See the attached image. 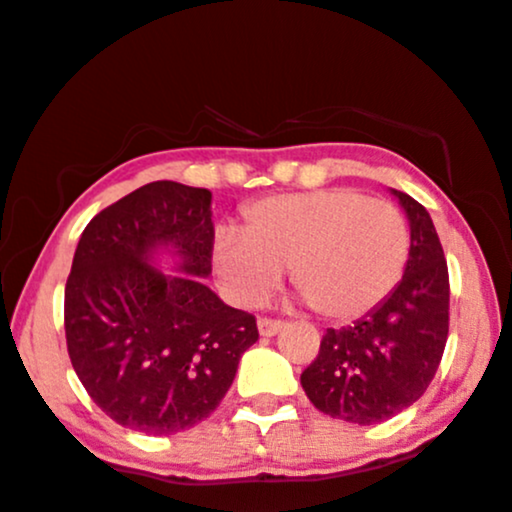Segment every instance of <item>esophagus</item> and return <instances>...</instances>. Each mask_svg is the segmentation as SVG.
Here are the masks:
<instances>
[{"label": "esophagus", "instance_id": "obj_1", "mask_svg": "<svg viewBox=\"0 0 512 512\" xmlns=\"http://www.w3.org/2000/svg\"><path fill=\"white\" fill-rule=\"evenodd\" d=\"M284 322L281 320H272V317H260L257 320V330H260L262 337H274V334L281 332Z\"/></svg>", "mask_w": 512, "mask_h": 512}]
</instances>
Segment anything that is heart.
Wrapping results in <instances>:
<instances>
[{
  "label": "heart",
  "mask_w": 512,
  "mask_h": 512,
  "mask_svg": "<svg viewBox=\"0 0 512 512\" xmlns=\"http://www.w3.org/2000/svg\"><path fill=\"white\" fill-rule=\"evenodd\" d=\"M409 248V223L395 204L327 187L260 199L245 209V228H216L211 269L233 303L255 305L291 264L293 284L317 313L356 320L397 289Z\"/></svg>",
  "instance_id": "1"
}]
</instances>
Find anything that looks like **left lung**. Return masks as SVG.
<instances>
[{
	"instance_id": "1",
	"label": "left lung",
	"mask_w": 512,
	"mask_h": 512,
	"mask_svg": "<svg viewBox=\"0 0 512 512\" xmlns=\"http://www.w3.org/2000/svg\"><path fill=\"white\" fill-rule=\"evenodd\" d=\"M409 219V262L397 289L354 325L327 330L301 373L315 409L370 426L392 419L431 385L448 342V262L431 214L392 190Z\"/></svg>"
}]
</instances>
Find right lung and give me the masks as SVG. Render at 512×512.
<instances>
[{
    "mask_svg": "<svg viewBox=\"0 0 512 512\" xmlns=\"http://www.w3.org/2000/svg\"><path fill=\"white\" fill-rule=\"evenodd\" d=\"M211 192L156 180L96 214L64 289V332L81 385L110 419L173 436L219 407L257 342L255 317L204 284ZM161 256L178 275L155 267Z\"/></svg>",
    "mask_w": 512,
    "mask_h": 512,
    "instance_id": "1",
    "label": "right lung"
}]
</instances>
